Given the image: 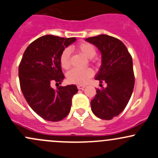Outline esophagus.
<instances>
[{"instance_id":"34e87169","label":"esophagus","mask_w":158,"mask_h":158,"mask_svg":"<svg viewBox=\"0 0 158 158\" xmlns=\"http://www.w3.org/2000/svg\"><path fill=\"white\" fill-rule=\"evenodd\" d=\"M77 88H78V89H79V90H84V89L85 88V86L81 85H78Z\"/></svg>"}]
</instances>
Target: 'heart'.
<instances>
[{
    "mask_svg": "<svg viewBox=\"0 0 158 158\" xmlns=\"http://www.w3.org/2000/svg\"><path fill=\"white\" fill-rule=\"evenodd\" d=\"M77 49L89 59H92L96 54L95 47L91 43H79ZM60 60L61 66L64 69H68L70 66V49L65 48L63 51ZM93 73V70L90 68H73L67 73V79L71 83L84 85L92 77Z\"/></svg>",
    "mask_w": 158,
    "mask_h": 158,
    "instance_id": "heart-1",
    "label": "heart"
}]
</instances>
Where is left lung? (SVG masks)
Instances as JSON below:
<instances>
[{
  "instance_id": "left-lung-1",
  "label": "left lung",
  "mask_w": 158,
  "mask_h": 158,
  "mask_svg": "<svg viewBox=\"0 0 158 158\" xmlns=\"http://www.w3.org/2000/svg\"><path fill=\"white\" fill-rule=\"evenodd\" d=\"M85 40L101 54V65L95 76L101 89L96 90L91 108L97 117L109 120L125 109L132 96L135 85L132 57L125 44L112 36L100 35ZM103 81L107 84L105 88Z\"/></svg>"
}]
</instances>
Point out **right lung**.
I'll return each instance as SVG.
<instances>
[{
	"mask_svg": "<svg viewBox=\"0 0 158 158\" xmlns=\"http://www.w3.org/2000/svg\"><path fill=\"white\" fill-rule=\"evenodd\" d=\"M76 38L44 35L35 40L25 51L19 66L21 91L31 108L43 119L57 122L69 114L76 85L54 89L52 82L61 84L64 76L60 58Z\"/></svg>",
	"mask_w": 158,
	"mask_h": 158,
	"instance_id": "right-lung-1",
	"label": "right lung"
}]
</instances>
